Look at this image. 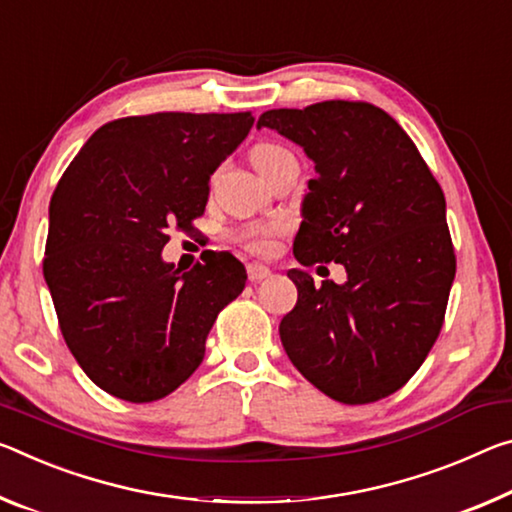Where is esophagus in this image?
Returning a JSON list of instances; mask_svg holds the SVG:
<instances>
[{
    "label": "esophagus",
    "instance_id": "34e87169",
    "mask_svg": "<svg viewBox=\"0 0 512 512\" xmlns=\"http://www.w3.org/2000/svg\"><path fill=\"white\" fill-rule=\"evenodd\" d=\"M271 275V269L264 264H248V280L250 282H262Z\"/></svg>",
    "mask_w": 512,
    "mask_h": 512
}]
</instances>
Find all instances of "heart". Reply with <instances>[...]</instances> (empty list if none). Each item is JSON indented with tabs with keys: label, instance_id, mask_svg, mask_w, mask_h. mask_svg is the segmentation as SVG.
Listing matches in <instances>:
<instances>
[{
	"label": "heart",
	"instance_id": "heart-1",
	"mask_svg": "<svg viewBox=\"0 0 512 512\" xmlns=\"http://www.w3.org/2000/svg\"><path fill=\"white\" fill-rule=\"evenodd\" d=\"M278 152H282V148H278V145H257L253 150V164H257V161L262 159H269L271 154H278ZM280 232H282L280 223L253 225L243 232V241H246V246L250 250H255V253H271L275 248V241L280 237Z\"/></svg>",
	"mask_w": 512,
	"mask_h": 512
}]
</instances>
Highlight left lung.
Instances as JSON below:
<instances>
[{
  "label": "left lung",
  "mask_w": 512,
  "mask_h": 512,
  "mask_svg": "<svg viewBox=\"0 0 512 512\" xmlns=\"http://www.w3.org/2000/svg\"><path fill=\"white\" fill-rule=\"evenodd\" d=\"M269 127L314 161L294 255L344 264L346 282L291 269L296 307L280 321L294 367L348 405L394 394L426 360L456 278L440 184L396 120L367 102L271 109Z\"/></svg>",
  "instance_id": "left-lung-1"
}]
</instances>
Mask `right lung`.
<instances>
[{
	"label": "right lung",
	"mask_w": 512,
	"mask_h": 512,
	"mask_svg": "<svg viewBox=\"0 0 512 512\" xmlns=\"http://www.w3.org/2000/svg\"><path fill=\"white\" fill-rule=\"evenodd\" d=\"M253 123L250 111L113 120L56 184L43 275L70 353L111 396L150 403L180 387L218 312L246 287L230 253L207 250L182 273L161 250L168 227L193 230L209 177Z\"/></svg>",
	"instance_id": "obj_1"
}]
</instances>
